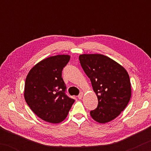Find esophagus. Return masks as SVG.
Here are the masks:
<instances>
[{
  "label": "esophagus",
  "mask_w": 151,
  "mask_h": 151,
  "mask_svg": "<svg viewBox=\"0 0 151 151\" xmlns=\"http://www.w3.org/2000/svg\"><path fill=\"white\" fill-rule=\"evenodd\" d=\"M82 97H83V93H82V92H80V94L78 95V98H79V99H82Z\"/></svg>",
  "instance_id": "obj_1"
}]
</instances>
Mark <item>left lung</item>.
Listing matches in <instances>:
<instances>
[{
	"label": "left lung",
	"instance_id": "left-lung-1",
	"mask_svg": "<svg viewBox=\"0 0 151 151\" xmlns=\"http://www.w3.org/2000/svg\"><path fill=\"white\" fill-rule=\"evenodd\" d=\"M79 60L98 97V106L90 111L91 116L99 123L113 120L131 99V82L127 71L104 55L82 54Z\"/></svg>",
	"mask_w": 151,
	"mask_h": 151
}]
</instances>
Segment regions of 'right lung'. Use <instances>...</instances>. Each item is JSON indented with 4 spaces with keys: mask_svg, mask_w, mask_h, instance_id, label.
<instances>
[{
    "mask_svg": "<svg viewBox=\"0 0 151 151\" xmlns=\"http://www.w3.org/2000/svg\"><path fill=\"white\" fill-rule=\"evenodd\" d=\"M70 60L68 55L44 59L29 72L24 84V99L33 112L43 120L59 123L67 117L75 102L66 94L62 78L63 68Z\"/></svg>",
    "mask_w": 151,
    "mask_h": 151,
    "instance_id": "right-lung-1",
    "label": "right lung"
}]
</instances>
